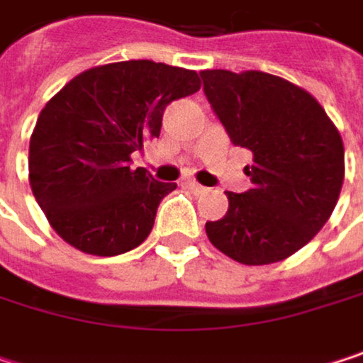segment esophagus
I'll use <instances>...</instances> for the list:
<instances>
[{"instance_id": "esophagus-1", "label": "esophagus", "mask_w": 363, "mask_h": 363, "mask_svg": "<svg viewBox=\"0 0 363 363\" xmlns=\"http://www.w3.org/2000/svg\"><path fill=\"white\" fill-rule=\"evenodd\" d=\"M186 186H189L193 193H203V191H208L203 184H199V182H195V181H186Z\"/></svg>"}]
</instances>
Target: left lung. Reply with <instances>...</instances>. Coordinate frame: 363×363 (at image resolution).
I'll return each instance as SVG.
<instances>
[{
	"label": "left lung",
	"mask_w": 363,
	"mask_h": 363,
	"mask_svg": "<svg viewBox=\"0 0 363 363\" xmlns=\"http://www.w3.org/2000/svg\"><path fill=\"white\" fill-rule=\"evenodd\" d=\"M203 94L233 145L250 149L252 189L231 193L208 240L244 264L284 260L309 244L330 218L345 179L336 125L303 88L262 73H199Z\"/></svg>",
	"instance_id": "8db88e82"
}]
</instances>
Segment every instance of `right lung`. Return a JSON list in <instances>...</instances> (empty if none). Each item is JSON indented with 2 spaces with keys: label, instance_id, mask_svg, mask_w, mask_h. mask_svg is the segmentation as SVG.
<instances>
[{
  "label": "right lung",
  "instance_id": "add662e5",
  "mask_svg": "<svg viewBox=\"0 0 363 363\" xmlns=\"http://www.w3.org/2000/svg\"><path fill=\"white\" fill-rule=\"evenodd\" d=\"M199 90L195 71L123 60L73 77L39 113L29 182L54 231L73 248L117 256L140 246L177 182L132 170L130 155L157 138L172 101Z\"/></svg>",
  "mask_w": 363,
  "mask_h": 363
}]
</instances>
